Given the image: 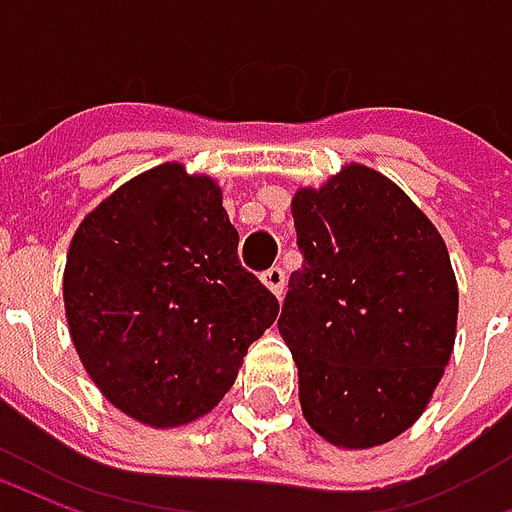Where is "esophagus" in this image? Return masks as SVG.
Listing matches in <instances>:
<instances>
[{
    "instance_id": "esophagus-1",
    "label": "esophagus",
    "mask_w": 512,
    "mask_h": 512,
    "mask_svg": "<svg viewBox=\"0 0 512 512\" xmlns=\"http://www.w3.org/2000/svg\"><path fill=\"white\" fill-rule=\"evenodd\" d=\"M263 285H266L277 299H282V293H285V271L279 266L268 268L266 274H263Z\"/></svg>"
}]
</instances>
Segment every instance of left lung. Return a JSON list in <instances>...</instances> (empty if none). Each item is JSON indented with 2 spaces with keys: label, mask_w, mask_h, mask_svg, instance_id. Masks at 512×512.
Wrapping results in <instances>:
<instances>
[{
  "label": "left lung",
  "mask_w": 512,
  "mask_h": 512,
  "mask_svg": "<svg viewBox=\"0 0 512 512\" xmlns=\"http://www.w3.org/2000/svg\"><path fill=\"white\" fill-rule=\"evenodd\" d=\"M304 266L279 334L301 414L343 450H370L428 408L450 362L458 282L441 233L397 183L348 164L290 202Z\"/></svg>",
  "instance_id": "8db88e82"
}]
</instances>
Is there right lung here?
<instances>
[{"mask_svg":"<svg viewBox=\"0 0 512 512\" xmlns=\"http://www.w3.org/2000/svg\"><path fill=\"white\" fill-rule=\"evenodd\" d=\"M62 296L87 376L150 428L208 414L279 315L274 293L238 260L219 183L178 161L136 175L84 216Z\"/></svg>","mask_w":512,"mask_h":512,"instance_id":"add662e5","label":"right lung"}]
</instances>
